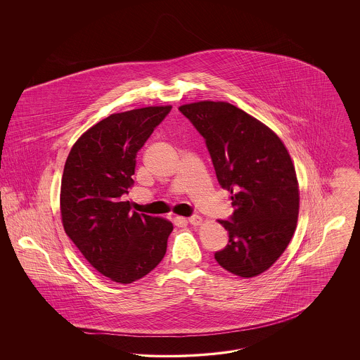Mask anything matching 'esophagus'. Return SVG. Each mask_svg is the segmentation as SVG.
<instances>
[{
    "mask_svg": "<svg viewBox=\"0 0 360 360\" xmlns=\"http://www.w3.org/2000/svg\"><path fill=\"white\" fill-rule=\"evenodd\" d=\"M188 224H191V225H194V226H198V225H201L202 224V217H200V216H191V217H188Z\"/></svg>",
    "mask_w": 360,
    "mask_h": 360,
    "instance_id": "obj_1",
    "label": "esophagus"
}]
</instances>
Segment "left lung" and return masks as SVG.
I'll use <instances>...</instances> for the list:
<instances>
[{
  "instance_id": "8db88e82",
  "label": "left lung",
  "mask_w": 360,
  "mask_h": 360,
  "mask_svg": "<svg viewBox=\"0 0 360 360\" xmlns=\"http://www.w3.org/2000/svg\"><path fill=\"white\" fill-rule=\"evenodd\" d=\"M179 110L204 136L217 181L235 209L228 245L214 254L232 274L252 278L267 271L294 235L300 188L283 141L262 121L224 101L185 103Z\"/></svg>"
}]
</instances>
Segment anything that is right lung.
<instances>
[{"mask_svg": "<svg viewBox=\"0 0 360 360\" xmlns=\"http://www.w3.org/2000/svg\"><path fill=\"white\" fill-rule=\"evenodd\" d=\"M170 110L166 105L113 113L82 134L65 163V232L100 274L117 283L146 276L167 250L172 224L131 212L121 195L135 184L137 151Z\"/></svg>", "mask_w": 360, "mask_h": 360, "instance_id": "right-lung-1", "label": "right lung"}]
</instances>
